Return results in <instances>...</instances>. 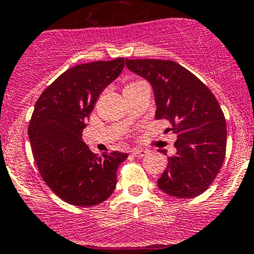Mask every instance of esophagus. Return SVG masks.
Segmentation results:
<instances>
[{
    "label": "esophagus",
    "mask_w": 254,
    "mask_h": 254,
    "mask_svg": "<svg viewBox=\"0 0 254 254\" xmlns=\"http://www.w3.org/2000/svg\"><path fill=\"white\" fill-rule=\"evenodd\" d=\"M146 153H147V151L141 150V148H134V150H131V155L134 157H143Z\"/></svg>",
    "instance_id": "obj_1"
}]
</instances>
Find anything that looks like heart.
Wrapping results in <instances>:
<instances>
[{"mask_svg": "<svg viewBox=\"0 0 254 254\" xmlns=\"http://www.w3.org/2000/svg\"><path fill=\"white\" fill-rule=\"evenodd\" d=\"M136 83H139V82H131V83L127 84V86L125 87V88H127V87H130V86H134V84H136Z\"/></svg>", "mask_w": 254, "mask_h": 254, "instance_id": "obj_1", "label": "heart"}]
</instances>
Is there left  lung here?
I'll use <instances>...</instances> for the list:
<instances>
[{"instance_id":"8db88e82","label":"left lung","mask_w":254,"mask_h":254,"mask_svg":"<svg viewBox=\"0 0 254 254\" xmlns=\"http://www.w3.org/2000/svg\"><path fill=\"white\" fill-rule=\"evenodd\" d=\"M125 64L150 82L155 118L168 120L177 135L176 152L168 157L158 188L181 199L200 195L216 178L226 153V120L219 102L200 79L175 61L125 59Z\"/></svg>"}]
</instances>
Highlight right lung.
<instances>
[{
  "label": "right lung",
  "mask_w": 254,
  "mask_h": 254,
  "mask_svg": "<svg viewBox=\"0 0 254 254\" xmlns=\"http://www.w3.org/2000/svg\"><path fill=\"white\" fill-rule=\"evenodd\" d=\"M123 68V58L71 67L35 103L28 127L35 163L49 188L66 203L93 206L114 191L118 167L127 153L96 155L82 140V131L103 89Z\"/></svg>",
  "instance_id": "right-lung-1"
}]
</instances>
